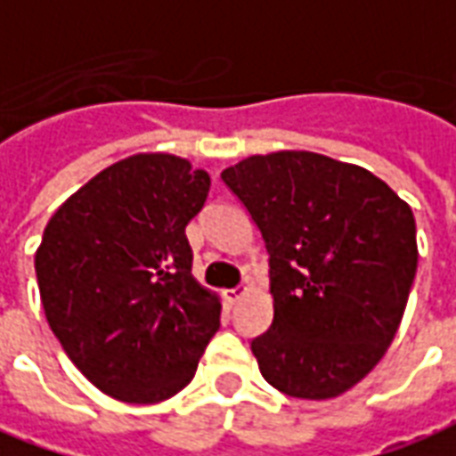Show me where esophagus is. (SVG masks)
Returning a JSON list of instances; mask_svg holds the SVG:
<instances>
[{
    "instance_id": "obj_1",
    "label": "esophagus",
    "mask_w": 456,
    "mask_h": 456,
    "mask_svg": "<svg viewBox=\"0 0 456 456\" xmlns=\"http://www.w3.org/2000/svg\"><path fill=\"white\" fill-rule=\"evenodd\" d=\"M247 294V289H241V286H237V289H229V291H224V298H227L229 304H237L241 296Z\"/></svg>"
}]
</instances>
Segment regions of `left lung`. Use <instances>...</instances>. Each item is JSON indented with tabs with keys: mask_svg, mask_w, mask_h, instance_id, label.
Instances as JSON below:
<instances>
[{
	"mask_svg": "<svg viewBox=\"0 0 456 456\" xmlns=\"http://www.w3.org/2000/svg\"><path fill=\"white\" fill-rule=\"evenodd\" d=\"M269 254L273 323L251 340L264 380L338 397L378 365L417 272L407 202L358 165L305 151L251 155L222 173Z\"/></svg>",
	"mask_w": 456,
	"mask_h": 456,
	"instance_id": "left-lung-1",
	"label": "left lung"
}]
</instances>
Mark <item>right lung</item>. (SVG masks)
<instances>
[{
  "label": "right lung",
  "mask_w": 456,
  "mask_h": 456,
  "mask_svg": "<svg viewBox=\"0 0 456 456\" xmlns=\"http://www.w3.org/2000/svg\"><path fill=\"white\" fill-rule=\"evenodd\" d=\"M209 175L183 158L140 152L63 202L37 249L41 304L86 378L116 400L148 405L195 378L222 304L192 276L184 237Z\"/></svg>",
  "instance_id": "add662e5"
}]
</instances>
